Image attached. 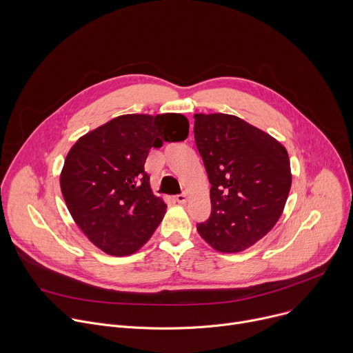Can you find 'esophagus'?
Wrapping results in <instances>:
<instances>
[{"label":"esophagus","mask_w":353,"mask_h":353,"mask_svg":"<svg viewBox=\"0 0 353 353\" xmlns=\"http://www.w3.org/2000/svg\"><path fill=\"white\" fill-rule=\"evenodd\" d=\"M176 201H177L179 204H185V203H187V194L183 192V194L176 195Z\"/></svg>","instance_id":"34e87169"}]
</instances>
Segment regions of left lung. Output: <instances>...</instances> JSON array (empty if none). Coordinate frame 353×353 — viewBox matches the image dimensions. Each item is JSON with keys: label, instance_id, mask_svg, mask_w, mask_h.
<instances>
[{"label": "left lung", "instance_id": "obj_1", "mask_svg": "<svg viewBox=\"0 0 353 353\" xmlns=\"http://www.w3.org/2000/svg\"><path fill=\"white\" fill-rule=\"evenodd\" d=\"M194 138L211 183V216L199 236L222 253H239L278 222L290 191L286 149L230 114H195Z\"/></svg>", "mask_w": 353, "mask_h": 353}]
</instances>
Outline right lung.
Here are the masks:
<instances>
[{"label":"right lung","instance_id":"obj_1","mask_svg":"<svg viewBox=\"0 0 353 353\" xmlns=\"http://www.w3.org/2000/svg\"><path fill=\"white\" fill-rule=\"evenodd\" d=\"M183 114H125L81 137L67 155L61 192L75 223L110 256L139 250L162 222L166 204L145 172L150 148L188 135Z\"/></svg>","mask_w":353,"mask_h":353}]
</instances>
